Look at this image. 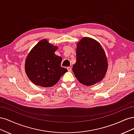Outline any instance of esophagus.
Listing matches in <instances>:
<instances>
[{
  "label": "esophagus",
  "instance_id": "34e87169",
  "mask_svg": "<svg viewBox=\"0 0 134 134\" xmlns=\"http://www.w3.org/2000/svg\"><path fill=\"white\" fill-rule=\"evenodd\" d=\"M67 69L69 71H71V68L70 66H69L67 68Z\"/></svg>",
  "mask_w": 134,
  "mask_h": 134
}]
</instances>
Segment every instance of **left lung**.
Wrapping results in <instances>:
<instances>
[{
	"label": "left lung",
	"instance_id": "1",
	"mask_svg": "<svg viewBox=\"0 0 134 134\" xmlns=\"http://www.w3.org/2000/svg\"><path fill=\"white\" fill-rule=\"evenodd\" d=\"M76 61L72 70L76 79L85 86L100 82L108 69L107 58L101 44L91 37H83L76 43Z\"/></svg>",
	"mask_w": 134,
	"mask_h": 134
}]
</instances>
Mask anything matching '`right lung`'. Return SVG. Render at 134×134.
<instances>
[{"label":"right lung","instance_id":"add662e5","mask_svg":"<svg viewBox=\"0 0 134 134\" xmlns=\"http://www.w3.org/2000/svg\"><path fill=\"white\" fill-rule=\"evenodd\" d=\"M58 48L47 39H43L28 54L25 71L28 78L36 86L52 87L68 71L66 69L61 66L62 58L55 54Z\"/></svg>","mask_w":134,"mask_h":134}]
</instances>
